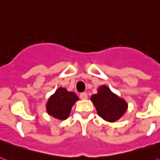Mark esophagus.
Here are the masks:
<instances>
[{
	"label": "esophagus",
	"mask_w": 160,
	"mask_h": 160,
	"mask_svg": "<svg viewBox=\"0 0 160 160\" xmlns=\"http://www.w3.org/2000/svg\"><path fill=\"white\" fill-rule=\"evenodd\" d=\"M80 98L81 99V100H86V99H88L87 94H86V93H85V92L80 93Z\"/></svg>",
	"instance_id": "34e87169"
}]
</instances>
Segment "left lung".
Instances as JSON below:
<instances>
[{"instance_id":"obj_1","label":"left lung","mask_w":160,"mask_h":160,"mask_svg":"<svg viewBox=\"0 0 160 160\" xmlns=\"http://www.w3.org/2000/svg\"><path fill=\"white\" fill-rule=\"evenodd\" d=\"M98 114L106 121L114 122L121 118L128 109V104L124 99L112 92L106 85H101L98 93L90 98Z\"/></svg>"}]
</instances>
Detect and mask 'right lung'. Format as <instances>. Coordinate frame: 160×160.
<instances>
[{
	"label": "right lung",
	"mask_w": 160,
	"mask_h": 160,
	"mask_svg": "<svg viewBox=\"0 0 160 160\" xmlns=\"http://www.w3.org/2000/svg\"><path fill=\"white\" fill-rule=\"evenodd\" d=\"M79 98L74 92L68 91L65 88H58L55 94L49 98L46 104V111L50 115L60 120L67 119L71 108Z\"/></svg>",
	"instance_id": "right-lung-1"
}]
</instances>
